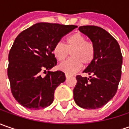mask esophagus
I'll return each mask as SVG.
<instances>
[{
    "label": "esophagus",
    "instance_id": "esophagus-1",
    "mask_svg": "<svg viewBox=\"0 0 129 129\" xmlns=\"http://www.w3.org/2000/svg\"><path fill=\"white\" fill-rule=\"evenodd\" d=\"M65 76H66V78H69V77H70L71 75H70L69 74H66V75H65Z\"/></svg>",
    "mask_w": 129,
    "mask_h": 129
}]
</instances>
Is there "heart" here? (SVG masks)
<instances>
[{"label": "heart", "instance_id": "obj_1", "mask_svg": "<svg viewBox=\"0 0 129 129\" xmlns=\"http://www.w3.org/2000/svg\"><path fill=\"white\" fill-rule=\"evenodd\" d=\"M72 57L60 64L59 69L67 74L77 72L83 65H89L95 57V47L93 44L86 40L84 35L75 33L67 39L66 44L62 42H57L53 49L54 57L58 61H63L69 54Z\"/></svg>", "mask_w": 129, "mask_h": 129}]
</instances>
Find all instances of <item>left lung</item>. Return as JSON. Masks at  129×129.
<instances>
[{
  "label": "left lung",
  "instance_id": "left-lung-1",
  "mask_svg": "<svg viewBox=\"0 0 129 129\" xmlns=\"http://www.w3.org/2000/svg\"><path fill=\"white\" fill-rule=\"evenodd\" d=\"M79 30L90 39L95 57L83 71L90 77L76 76L74 100L82 108H100L111 100L118 90L123 60L121 49L116 40L102 28L82 26Z\"/></svg>",
  "mask_w": 129,
  "mask_h": 129
}]
</instances>
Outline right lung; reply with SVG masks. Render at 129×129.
<instances>
[{
    "mask_svg": "<svg viewBox=\"0 0 129 129\" xmlns=\"http://www.w3.org/2000/svg\"><path fill=\"white\" fill-rule=\"evenodd\" d=\"M77 27L38 23L18 35L8 54V76L13 96L19 104L31 110L52 104L56 88L66 79L60 70L49 71L57 64L53 49Z\"/></svg>",
    "mask_w": 129,
    "mask_h": 129,
    "instance_id": "add662e5",
    "label": "right lung"
}]
</instances>
